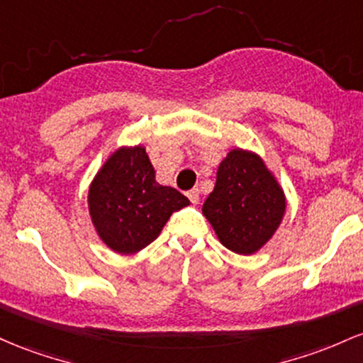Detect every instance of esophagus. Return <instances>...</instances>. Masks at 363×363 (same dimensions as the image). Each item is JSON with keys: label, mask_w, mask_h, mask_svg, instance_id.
<instances>
[{"label": "esophagus", "mask_w": 363, "mask_h": 363, "mask_svg": "<svg viewBox=\"0 0 363 363\" xmlns=\"http://www.w3.org/2000/svg\"><path fill=\"white\" fill-rule=\"evenodd\" d=\"M186 197L190 199V202L194 203H199V199H201V192H199V189H192L190 192H186Z\"/></svg>", "instance_id": "esophagus-1"}]
</instances>
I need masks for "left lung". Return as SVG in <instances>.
<instances>
[{
    "instance_id": "obj_1",
    "label": "left lung",
    "mask_w": 363,
    "mask_h": 363,
    "mask_svg": "<svg viewBox=\"0 0 363 363\" xmlns=\"http://www.w3.org/2000/svg\"><path fill=\"white\" fill-rule=\"evenodd\" d=\"M284 207L283 190L257 154L233 149L219 164L202 213L223 245L250 255L278 230Z\"/></svg>"
}]
</instances>
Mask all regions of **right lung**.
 <instances>
[{
	"instance_id": "obj_1",
	"label": "right lung",
	"mask_w": 363,
	"mask_h": 363,
	"mask_svg": "<svg viewBox=\"0 0 363 363\" xmlns=\"http://www.w3.org/2000/svg\"><path fill=\"white\" fill-rule=\"evenodd\" d=\"M189 199L156 182L145 149H118L94 178L89 211L101 240L118 254H135L157 238Z\"/></svg>"
}]
</instances>
